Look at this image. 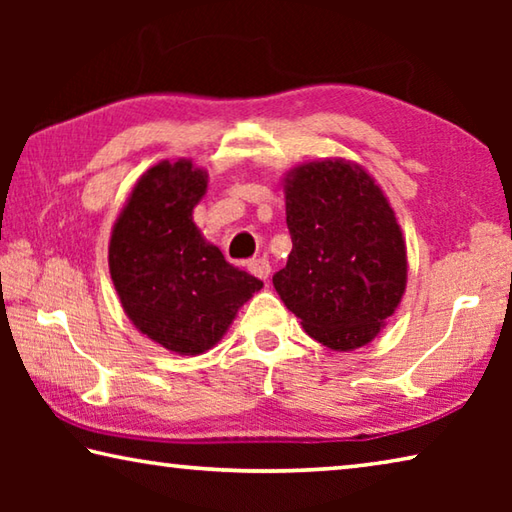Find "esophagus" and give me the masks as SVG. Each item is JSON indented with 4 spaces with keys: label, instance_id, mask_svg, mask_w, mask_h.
Here are the masks:
<instances>
[{
    "label": "esophagus",
    "instance_id": "obj_1",
    "mask_svg": "<svg viewBox=\"0 0 512 512\" xmlns=\"http://www.w3.org/2000/svg\"><path fill=\"white\" fill-rule=\"evenodd\" d=\"M248 268H250V273L259 277V280H268V275H271V264H268V259H264V257L250 259Z\"/></svg>",
    "mask_w": 512,
    "mask_h": 512
}]
</instances>
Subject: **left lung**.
Segmentation results:
<instances>
[{"label":"left lung","instance_id":"left-lung-1","mask_svg":"<svg viewBox=\"0 0 512 512\" xmlns=\"http://www.w3.org/2000/svg\"><path fill=\"white\" fill-rule=\"evenodd\" d=\"M293 241L273 287L332 350L375 339L406 289V246L386 196L359 164L309 162L284 185Z\"/></svg>","mask_w":512,"mask_h":512}]
</instances>
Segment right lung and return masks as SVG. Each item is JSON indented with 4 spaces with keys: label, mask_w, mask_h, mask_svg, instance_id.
Wrapping results in <instances>:
<instances>
[{
    "label": "right lung",
    "mask_w": 512,
    "mask_h": 512,
    "mask_svg": "<svg viewBox=\"0 0 512 512\" xmlns=\"http://www.w3.org/2000/svg\"><path fill=\"white\" fill-rule=\"evenodd\" d=\"M207 173L189 160L160 162L135 185L112 228L110 275L133 325L178 354L210 350L237 309L264 287L225 262L192 221Z\"/></svg>",
    "instance_id": "right-lung-1"
}]
</instances>
